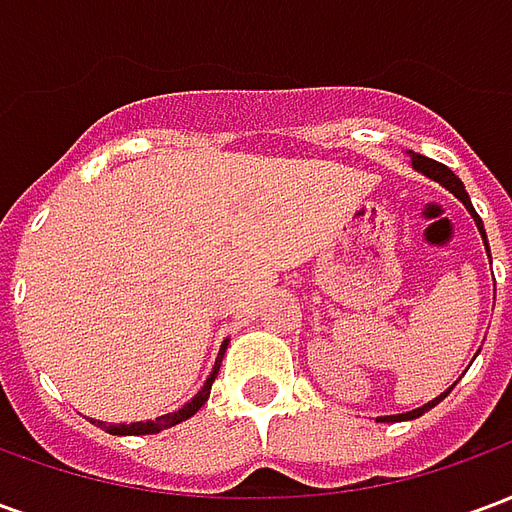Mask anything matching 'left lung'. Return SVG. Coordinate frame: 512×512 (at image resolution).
Segmentation results:
<instances>
[{"instance_id":"left-lung-1","label":"left lung","mask_w":512,"mask_h":512,"mask_svg":"<svg viewBox=\"0 0 512 512\" xmlns=\"http://www.w3.org/2000/svg\"><path fill=\"white\" fill-rule=\"evenodd\" d=\"M411 167L417 169V172H422V175H428L430 180H436V183H441L444 189L452 191V194H455V197H458V200H461L463 205H466V211L472 213L474 224H477V230H480V235H483L485 249H488V241H485V230H483V219H480V216H477V211H474V205H472V200H469V194H466V189H463L461 178H458V175H452V169H447V167H444V164H439V161H433V158H428V156H419V153H411ZM488 257H491V252H488ZM452 386H455V384H452ZM452 386H450V389H447V392H441L439 397H433V400H430V403H425V406L414 408V411H406V414H395V417H381V419H378V422H397V419H417V417H422L425 411H430V408L436 406V403H441L444 397L450 395Z\"/></svg>"}]
</instances>
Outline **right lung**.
<instances>
[{"mask_svg":"<svg viewBox=\"0 0 512 512\" xmlns=\"http://www.w3.org/2000/svg\"><path fill=\"white\" fill-rule=\"evenodd\" d=\"M224 348H227V340H224L222 351H219V356H216V365H213L211 376H208L205 386H202L200 392L191 397L189 403H186V406H183V408H178V411H172V414H164V417L147 419V422H131V425H106V422H98V425H101V428H104L106 433H112V436H147V433H158V430H167V428H172V425H178V422H183V419L194 417V414H197V411H200V408L205 406V400H208V395H211V386H213V381H216V373H219V367H222Z\"/></svg>","mask_w":512,"mask_h":512,"instance_id":"1","label":"right lung"}]
</instances>
